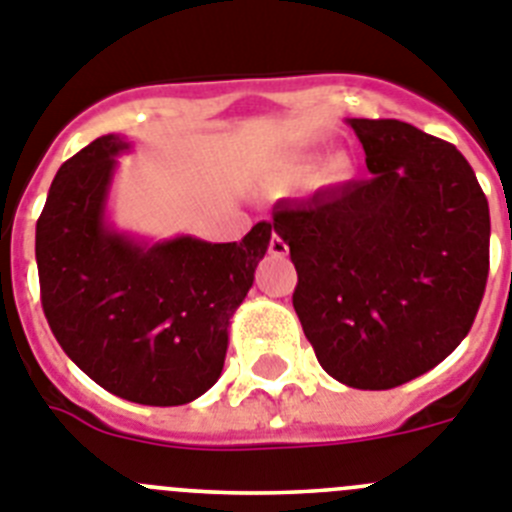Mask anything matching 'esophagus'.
<instances>
[{
	"mask_svg": "<svg viewBox=\"0 0 512 512\" xmlns=\"http://www.w3.org/2000/svg\"><path fill=\"white\" fill-rule=\"evenodd\" d=\"M268 250H270V255H278V257H283V255H288V244L283 242V239L278 237V234H273V237H270Z\"/></svg>",
	"mask_w": 512,
	"mask_h": 512,
	"instance_id": "1",
	"label": "esophagus"
}]
</instances>
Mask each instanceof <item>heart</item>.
I'll return each instance as SVG.
<instances>
[{
    "instance_id": "obj_1",
    "label": "heart",
    "mask_w": 512,
    "mask_h": 512,
    "mask_svg": "<svg viewBox=\"0 0 512 512\" xmlns=\"http://www.w3.org/2000/svg\"><path fill=\"white\" fill-rule=\"evenodd\" d=\"M355 162L348 151H332L322 159L317 149H296L283 154L270 164L265 175L260 177V185L270 193H283V190L299 188L304 182L317 180V185H345L353 180Z\"/></svg>"
}]
</instances>
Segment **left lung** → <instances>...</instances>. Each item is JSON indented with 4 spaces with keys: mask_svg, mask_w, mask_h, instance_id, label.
I'll use <instances>...</instances> for the list:
<instances>
[{
    "mask_svg": "<svg viewBox=\"0 0 512 512\" xmlns=\"http://www.w3.org/2000/svg\"><path fill=\"white\" fill-rule=\"evenodd\" d=\"M368 180L273 206L299 273L293 309L332 379L394 389L469 335L490 270V206L456 146L410 123L348 118Z\"/></svg>",
    "mask_w": 512,
    "mask_h": 512,
    "instance_id": "left-lung-1",
    "label": "left lung"
}]
</instances>
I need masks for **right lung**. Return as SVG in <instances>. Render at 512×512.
Instances as JSON below:
<instances>
[{"mask_svg":"<svg viewBox=\"0 0 512 512\" xmlns=\"http://www.w3.org/2000/svg\"><path fill=\"white\" fill-rule=\"evenodd\" d=\"M131 141L108 133L61 164L38 226L35 260L53 335L95 384L149 407L206 394L221 376L234 311L255 281L273 226L242 242L115 229L108 198Z\"/></svg>","mask_w":512,"mask_h":512,"instance_id":"add662e5","label":"right lung"}]
</instances>
